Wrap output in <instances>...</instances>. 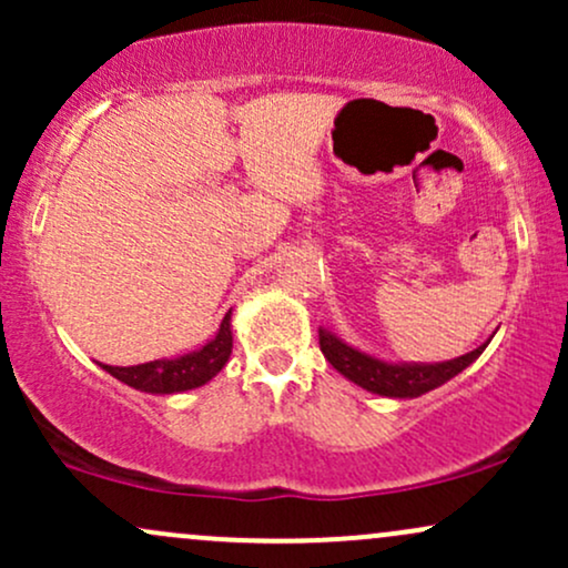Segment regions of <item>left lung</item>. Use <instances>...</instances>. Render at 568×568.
Instances as JSON below:
<instances>
[{"label": "left lung", "instance_id": "1", "mask_svg": "<svg viewBox=\"0 0 568 568\" xmlns=\"http://www.w3.org/2000/svg\"><path fill=\"white\" fill-rule=\"evenodd\" d=\"M488 344V342H486ZM480 344L478 349L465 352V355L452 357V361H416V357L395 352L397 358L374 352L363 344L352 342L342 331L323 325L321 328V349L325 361L334 366L344 379H349L366 393L384 395V397H419L438 389L440 384L454 379L467 366H473L486 349Z\"/></svg>", "mask_w": 568, "mask_h": 568}]
</instances>
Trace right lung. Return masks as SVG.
<instances>
[{
  "label": "right lung",
  "instance_id": "obj_1",
  "mask_svg": "<svg viewBox=\"0 0 568 568\" xmlns=\"http://www.w3.org/2000/svg\"><path fill=\"white\" fill-rule=\"evenodd\" d=\"M232 355V310L226 312L224 321L219 323L216 334L200 347L179 352L171 357H158V361L135 363V366H106L101 368L112 374L128 387L149 395H175L186 389H197L207 384L221 368L226 366Z\"/></svg>",
  "mask_w": 568,
  "mask_h": 568
}]
</instances>
